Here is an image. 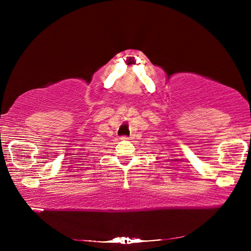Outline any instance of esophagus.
<instances>
[{"mask_svg": "<svg viewBox=\"0 0 251 251\" xmlns=\"http://www.w3.org/2000/svg\"><path fill=\"white\" fill-rule=\"evenodd\" d=\"M121 139H122V141H128L129 137H125V136H124V137H121Z\"/></svg>", "mask_w": 251, "mask_h": 251, "instance_id": "esophagus-1", "label": "esophagus"}]
</instances>
